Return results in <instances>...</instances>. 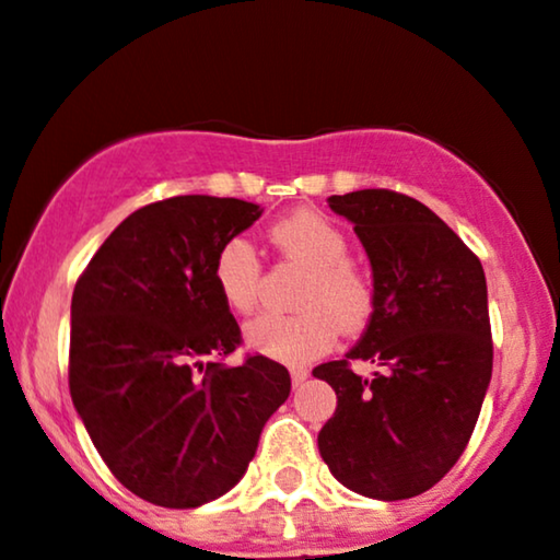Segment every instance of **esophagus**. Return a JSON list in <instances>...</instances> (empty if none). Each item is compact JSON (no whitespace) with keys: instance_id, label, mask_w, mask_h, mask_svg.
<instances>
[{"instance_id":"1","label":"esophagus","mask_w":560,"mask_h":560,"mask_svg":"<svg viewBox=\"0 0 560 560\" xmlns=\"http://www.w3.org/2000/svg\"><path fill=\"white\" fill-rule=\"evenodd\" d=\"M289 375H292V386L294 388H298V386H302V383H305L307 381V368H292V373H289Z\"/></svg>"}]
</instances>
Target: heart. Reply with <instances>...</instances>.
<instances>
[{"instance_id":"heart-1","label":"heart","mask_w":560,"mask_h":560,"mask_svg":"<svg viewBox=\"0 0 560 560\" xmlns=\"http://www.w3.org/2000/svg\"><path fill=\"white\" fill-rule=\"evenodd\" d=\"M271 242L307 268L298 292L300 313H260L245 323V345L268 360L302 365L334 347L336 331H357L373 313V284L349 262V240L331 219L298 211L271 226ZM262 266L253 242L232 237L213 258V284L234 313L260 298Z\"/></svg>"}]
</instances>
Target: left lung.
<instances>
[{
	"instance_id": "left-lung-1",
	"label": "left lung",
	"mask_w": 560,
	"mask_h": 560,
	"mask_svg": "<svg viewBox=\"0 0 560 560\" xmlns=\"http://www.w3.org/2000/svg\"><path fill=\"white\" fill-rule=\"evenodd\" d=\"M373 268V313L347 360L315 378L336 390L318 433L331 475L375 501L425 493L467 448L493 373L482 262L420 200L390 190L328 198ZM373 361V380L348 362Z\"/></svg>"
}]
</instances>
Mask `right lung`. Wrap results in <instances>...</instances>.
Returning a JSON list of instances; mask_svg holds the SVG:
<instances>
[{
  "label": "right lung",
  "instance_id": "add662e5",
  "mask_svg": "<svg viewBox=\"0 0 560 560\" xmlns=\"http://www.w3.org/2000/svg\"><path fill=\"white\" fill-rule=\"evenodd\" d=\"M260 213L213 195L138 208L72 292V404L112 475L156 506L195 509L229 493L292 390L268 357L221 362L240 326L213 284V258Z\"/></svg>",
  "mask_w": 560,
  "mask_h": 560
}]
</instances>
